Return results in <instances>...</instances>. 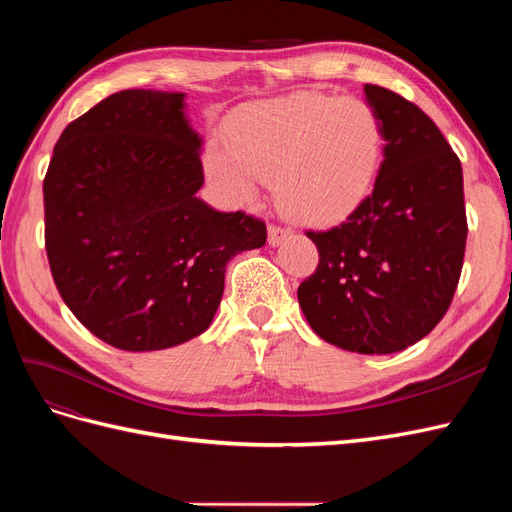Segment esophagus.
Instances as JSON below:
<instances>
[{
  "mask_svg": "<svg viewBox=\"0 0 512 512\" xmlns=\"http://www.w3.org/2000/svg\"><path fill=\"white\" fill-rule=\"evenodd\" d=\"M290 235H292L290 228H284L280 224H271L269 226V245H280Z\"/></svg>",
  "mask_w": 512,
  "mask_h": 512,
  "instance_id": "1",
  "label": "esophagus"
}]
</instances>
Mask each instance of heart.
Here are the masks:
<instances>
[{"mask_svg": "<svg viewBox=\"0 0 512 512\" xmlns=\"http://www.w3.org/2000/svg\"><path fill=\"white\" fill-rule=\"evenodd\" d=\"M384 128L359 98L294 94L245 104L226 121V145L205 153L209 183L228 205L256 200L275 177L277 203L305 224L344 220L371 192Z\"/></svg>", "mask_w": 512, "mask_h": 512, "instance_id": "b5f03b06", "label": "heart"}]
</instances>
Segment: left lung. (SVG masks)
I'll use <instances>...</instances> for the list:
<instances>
[{"label":"left lung","instance_id":"8db88e82","mask_svg":"<svg viewBox=\"0 0 512 512\" xmlns=\"http://www.w3.org/2000/svg\"><path fill=\"white\" fill-rule=\"evenodd\" d=\"M384 128V160L346 222L307 230L318 267L297 294L324 342L359 354L399 352L446 314L459 284L468 220L461 162L421 108L365 85Z\"/></svg>","mask_w":512,"mask_h":512}]
</instances>
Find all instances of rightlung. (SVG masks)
I'll return each mask as SVG.
<instances>
[{
    "mask_svg": "<svg viewBox=\"0 0 512 512\" xmlns=\"http://www.w3.org/2000/svg\"><path fill=\"white\" fill-rule=\"evenodd\" d=\"M183 94L119 91L68 123L44 177L55 286L85 329L128 352L209 329L226 262L267 241L243 211L211 209Z\"/></svg>",
    "mask_w": 512,
    "mask_h": 512,
    "instance_id": "obj_1",
    "label": "right lung"
}]
</instances>
